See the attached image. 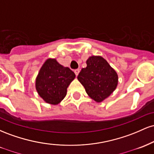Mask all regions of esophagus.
<instances>
[{"instance_id": "34e87169", "label": "esophagus", "mask_w": 154, "mask_h": 154, "mask_svg": "<svg viewBox=\"0 0 154 154\" xmlns=\"http://www.w3.org/2000/svg\"><path fill=\"white\" fill-rule=\"evenodd\" d=\"M79 69H75V75H76V76H77L79 75Z\"/></svg>"}]
</instances>
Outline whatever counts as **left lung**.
I'll return each mask as SVG.
<instances>
[{
  "label": "left lung",
  "mask_w": 154,
  "mask_h": 154,
  "mask_svg": "<svg viewBox=\"0 0 154 154\" xmlns=\"http://www.w3.org/2000/svg\"><path fill=\"white\" fill-rule=\"evenodd\" d=\"M77 79L84 86L86 93L95 101L100 103L116 90L118 75L106 59L100 56H91L86 61Z\"/></svg>",
  "instance_id": "left-lung-1"
}]
</instances>
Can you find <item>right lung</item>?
<instances>
[{"instance_id":"add662e5","label":"right lung","mask_w":154,"mask_h":154,"mask_svg":"<svg viewBox=\"0 0 154 154\" xmlns=\"http://www.w3.org/2000/svg\"><path fill=\"white\" fill-rule=\"evenodd\" d=\"M75 74L56 59L49 58L42 65L35 79V88L45 103L57 105L65 98L67 88L75 78Z\"/></svg>"}]
</instances>
